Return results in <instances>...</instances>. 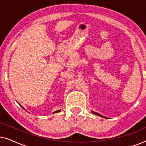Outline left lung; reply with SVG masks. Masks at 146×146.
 I'll list each match as a JSON object with an SVG mask.
<instances>
[{"label":"left lung","instance_id":"8db88e82","mask_svg":"<svg viewBox=\"0 0 146 146\" xmlns=\"http://www.w3.org/2000/svg\"><path fill=\"white\" fill-rule=\"evenodd\" d=\"M92 112L93 113H94V114H96V115H99V116H101V117H105V118H106V117L105 116H103L102 115L100 114V113H97V112H95V111H92Z\"/></svg>","mask_w":146,"mask_h":146}]
</instances>
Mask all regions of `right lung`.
Instances as JSON below:
<instances>
[{
  "label": "right lung",
  "instance_id": "add662e5",
  "mask_svg": "<svg viewBox=\"0 0 146 146\" xmlns=\"http://www.w3.org/2000/svg\"><path fill=\"white\" fill-rule=\"evenodd\" d=\"M21 106L22 107V108H24L23 107V106ZM24 109H25V108H24ZM61 110H57V111H54V112H53V113H56V112H59V111H60Z\"/></svg>",
  "mask_w": 146,
  "mask_h": 146
}]
</instances>
